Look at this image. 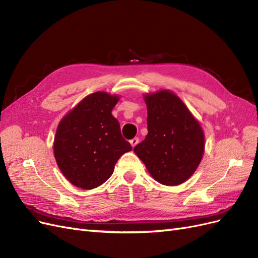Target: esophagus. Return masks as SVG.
<instances>
[{"instance_id":"34e87169","label":"esophagus","mask_w":258,"mask_h":258,"mask_svg":"<svg viewBox=\"0 0 258 258\" xmlns=\"http://www.w3.org/2000/svg\"><path fill=\"white\" fill-rule=\"evenodd\" d=\"M138 143H139V138H135V139L130 140V144H131L132 147H135Z\"/></svg>"}]
</instances>
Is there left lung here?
I'll return each mask as SVG.
<instances>
[{
  "mask_svg": "<svg viewBox=\"0 0 258 258\" xmlns=\"http://www.w3.org/2000/svg\"><path fill=\"white\" fill-rule=\"evenodd\" d=\"M144 101L148 134L134 151L158 183L182 184L200 165L205 153L204 130L172 91L145 93Z\"/></svg>",
  "mask_w": 258,
  "mask_h": 258,
  "instance_id": "8db88e82",
  "label": "left lung"
}]
</instances>
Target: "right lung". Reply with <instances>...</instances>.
<instances>
[{"mask_svg":"<svg viewBox=\"0 0 258 258\" xmlns=\"http://www.w3.org/2000/svg\"><path fill=\"white\" fill-rule=\"evenodd\" d=\"M119 96L97 91L75 105L57 127L53 155L70 183L92 189L106 182L115 163L132 147L112 115Z\"/></svg>","mask_w":258,"mask_h":258,"instance_id":"right-lung-1","label":"right lung"}]
</instances>
